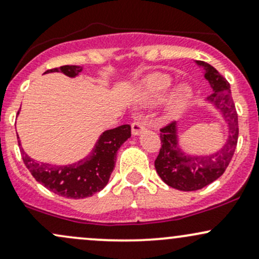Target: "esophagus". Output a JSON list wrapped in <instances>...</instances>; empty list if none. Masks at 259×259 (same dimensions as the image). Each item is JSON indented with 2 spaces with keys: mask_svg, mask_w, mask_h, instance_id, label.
Returning a JSON list of instances; mask_svg holds the SVG:
<instances>
[{
  "mask_svg": "<svg viewBox=\"0 0 259 259\" xmlns=\"http://www.w3.org/2000/svg\"><path fill=\"white\" fill-rule=\"evenodd\" d=\"M146 130H147L146 122L142 121L141 118L135 119V122H133V123H132V135L133 136L141 135V133L144 132V131H146Z\"/></svg>",
  "mask_w": 259,
  "mask_h": 259,
  "instance_id": "esophagus-1",
  "label": "esophagus"
}]
</instances>
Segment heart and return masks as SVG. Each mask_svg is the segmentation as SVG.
<instances>
[{
    "instance_id": "heart-1",
    "label": "heart",
    "mask_w": 259,
    "mask_h": 259,
    "mask_svg": "<svg viewBox=\"0 0 259 259\" xmlns=\"http://www.w3.org/2000/svg\"><path fill=\"white\" fill-rule=\"evenodd\" d=\"M173 86V79L170 75L163 73H154L148 75L143 81V90L146 96L151 100H160L170 91ZM191 89L189 86H180L170 104L173 113L180 112L191 99Z\"/></svg>"
}]
</instances>
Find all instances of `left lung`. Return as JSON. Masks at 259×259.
<instances>
[{
    "label": "left lung",
    "mask_w": 259,
    "mask_h": 259,
    "mask_svg": "<svg viewBox=\"0 0 259 259\" xmlns=\"http://www.w3.org/2000/svg\"><path fill=\"white\" fill-rule=\"evenodd\" d=\"M196 64L204 68L205 79L212 88V94L207 97V101L224 117L229 137L215 154L188 155L178 144L177 122L160 128L162 147L154 162L155 170L166 185L182 191L199 190L219 179L232 159L238 140V117L230 84L210 64L200 60H196Z\"/></svg>",
    "instance_id": "left-lung-1"
}]
</instances>
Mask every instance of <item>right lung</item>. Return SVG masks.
<instances>
[{
  "label": "right lung",
  "mask_w": 259,
  "mask_h": 259,
  "mask_svg": "<svg viewBox=\"0 0 259 259\" xmlns=\"http://www.w3.org/2000/svg\"><path fill=\"white\" fill-rule=\"evenodd\" d=\"M63 73L75 77L82 71L81 66L64 65L47 70L46 73ZM131 137L130 124H122L113 130L105 131L96 142L90 155L69 165L35 162L21 147L22 159L38 183L58 195L70 199H84L93 196L107 185L115 168L116 154L119 147ZM18 144L21 146V143Z\"/></svg>",
  "instance_id": "right-lung-1"
}]
</instances>
